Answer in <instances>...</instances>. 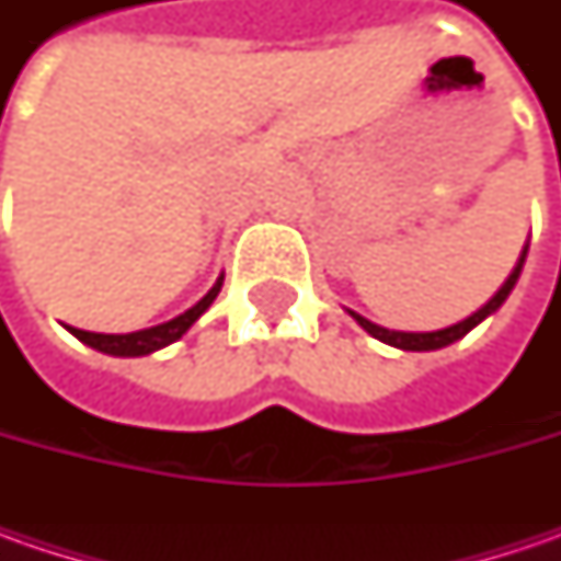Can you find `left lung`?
Returning a JSON list of instances; mask_svg holds the SVG:
<instances>
[{"instance_id": "obj_1", "label": "left lung", "mask_w": 561, "mask_h": 561, "mask_svg": "<svg viewBox=\"0 0 561 561\" xmlns=\"http://www.w3.org/2000/svg\"><path fill=\"white\" fill-rule=\"evenodd\" d=\"M525 255H528V247L522 249V259H518V265L512 268V274L506 277V284L500 287V290L493 293V299L486 302V306H481L474 314H468L465 321H459V324H453V328H443V331H427V334H405V331H387V328H380V324H375V321H368V318H362V314L350 312L353 318H356L358 324L368 331L371 336H377L380 343H387V346H397V350H409V353H427V350H443V346H449V343H456V340H462L471 328H478L481 321H484L486 314H493L503 302L508 299V293H512V287L518 284V274H522V268H525Z\"/></svg>"}]
</instances>
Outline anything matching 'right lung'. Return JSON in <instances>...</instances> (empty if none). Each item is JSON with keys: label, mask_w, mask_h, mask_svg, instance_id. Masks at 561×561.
I'll return each instance as SVG.
<instances>
[{"label": "right lung", "mask_w": 561, "mask_h": 561, "mask_svg": "<svg viewBox=\"0 0 561 561\" xmlns=\"http://www.w3.org/2000/svg\"><path fill=\"white\" fill-rule=\"evenodd\" d=\"M221 284H225V274L215 280V287L205 293L193 309H186L184 314H178V318H171V321H164V324H156V328L134 331V334H93V331L71 328V334H75L80 343H87V346H93L99 353H105V356H149V353L162 350L168 343L181 340V336L193 328V321L215 302V296L221 293Z\"/></svg>", "instance_id": "obj_1"}]
</instances>
